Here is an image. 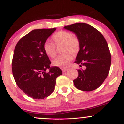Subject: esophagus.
I'll list each match as a JSON object with an SVG mask.
<instances>
[{
    "label": "esophagus",
    "instance_id": "34e87169",
    "mask_svg": "<svg viewBox=\"0 0 124 124\" xmlns=\"http://www.w3.org/2000/svg\"><path fill=\"white\" fill-rule=\"evenodd\" d=\"M61 70H62V71L63 72H65L67 70H68V69H67L66 68H61Z\"/></svg>",
    "mask_w": 124,
    "mask_h": 124
}]
</instances>
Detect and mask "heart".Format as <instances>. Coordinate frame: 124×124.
Segmentation results:
<instances>
[{
	"instance_id": "b5f03b06",
	"label": "heart",
	"mask_w": 124,
	"mask_h": 124,
	"mask_svg": "<svg viewBox=\"0 0 124 124\" xmlns=\"http://www.w3.org/2000/svg\"><path fill=\"white\" fill-rule=\"evenodd\" d=\"M54 44L51 42H45L43 48L45 54L51 58H54L57 55L56 47L62 46L61 52L65 53L59 56L54 61V66L65 68L68 67L72 61V57L70 54L75 55L79 52L80 47V41L79 37L73 35L67 31H60L52 35Z\"/></svg>"
}]
</instances>
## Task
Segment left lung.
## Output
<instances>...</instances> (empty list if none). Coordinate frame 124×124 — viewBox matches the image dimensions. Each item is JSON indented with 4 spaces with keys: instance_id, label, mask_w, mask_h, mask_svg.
I'll use <instances>...</instances> for the list:
<instances>
[{
    "instance_id": "8db88e82",
    "label": "left lung",
    "mask_w": 124,
    "mask_h": 124,
    "mask_svg": "<svg viewBox=\"0 0 124 124\" xmlns=\"http://www.w3.org/2000/svg\"><path fill=\"white\" fill-rule=\"evenodd\" d=\"M64 28L75 32L80 39V50L75 63L85 68L78 70L79 75L73 80L74 85L82 91L97 89L107 77L111 63L106 39L96 28L83 23L66 25Z\"/></svg>"
}]
</instances>
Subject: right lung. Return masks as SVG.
I'll use <instances>...</instances> for the list:
<instances>
[{
    "label": "right lung",
    "mask_w": 124,
    "mask_h": 124,
    "mask_svg": "<svg viewBox=\"0 0 124 124\" xmlns=\"http://www.w3.org/2000/svg\"><path fill=\"white\" fill-rule=\"evenodd\" d=\"M56 28L33 30L16 45L12 59V73L16 83L25 94L34 99L49 96L55 89L56 79L62 74L51 63L43 45ZM50 69L48 72H46Z\"/></svg>",
    "instance_id": "obj_1"
}]
</instances>
